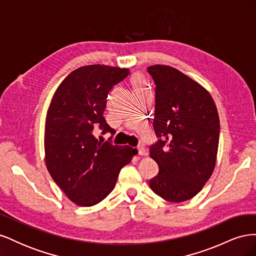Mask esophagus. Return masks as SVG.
<instances>
[{"label":"esophagus","instance_id":"obj_1","mask_svg":"<svg viewBox=\"0 0 256 256\" xmlns=\"http://www.w3.org/2000/svg\"><path fill=\"white\" fill-rule=\"evenodd\" d=\"M138 154H141V156H147V150H146L144 145L138 146Z\"/></svg>","mask_w":256,"mask_h":256}]
</instances>
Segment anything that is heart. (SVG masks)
Listing matches in <instances>:
<instances>
[{
    "label": "heart",
    "mask_w": 256,
    "mask_h": 256,
    "mask_svg": "<svg viewBox=\"0 0 256 256\" xmlns=\"http://www.w3.org/2000/svg\"><path fill=\"white\" fill-rule=\"evenodd\" d=\"M130 84H131V86H132L134 94L136 92H141L146 90V84H145V81L141 74H136L131 76Z\"/></svg>",
    "instance_id": "obj_1"
}]
</instances>
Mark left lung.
<instances>
[{"mask_svg": "<svg viewBox=\"0 0 256 256\" xmlns=\"http://www.w3.org/2000/svg\"><path fill=\"white\" fill-rule=\"evenodd\" d=\"M154 88L150 157L159 166L150 189L168 202L196 196L212 176L218 152L220 120L210 94L176 68H147Z\"/></svg>", "mask_w": 256, "mask_h": 256, "instance_id": "obj_1", "label": "left lung"}]
</instances>
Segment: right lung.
Masks as SVG:
<instances>
[{"label":"right lung","instance_id":"1","mask_svg":"<svg viewBox=\"0 0 256 256\" xmlns=\"http://www.w3.org/2000/svg\"><path fill=\"white\" fill-rule=\"evenodd\" d=\"M128 74L127 68L83 66L69 74L52 97L44 127L46 166L79 206L96 205L109 196L122 168L138 152L95 136L115 134L104 118L106 98Z\"/></svg>","mask_w":256,"mask_h":256}]
</instances>
